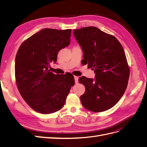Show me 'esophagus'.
I'll return each mask as SVG.
<instances>
[{"label": "esophagus", "mask_w": 147, "mask_h": 147, "mask_svg": "<svg viewBox=\"0 0 147 147\" xmlns=\"http://www.w3.org/2000/svg\"><path fill=\"white\" fill-rule=\"evenodd\" d=\"M74 78H75V83H78V77L77 76H74Z\"/></svg>", "instance_id": "1"}]
</instances>
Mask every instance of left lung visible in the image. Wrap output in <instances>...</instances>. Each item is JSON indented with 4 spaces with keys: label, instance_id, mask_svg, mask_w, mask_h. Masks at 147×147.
<instances>
[{
    "label": "left lung",
    "instance_id": "left-lung-1",
    "mask_svg": "<svg viewBox=\"0 0 147 147\" xmlns=\"http://www.w3.org/2000/svg\"><path fill=\"white\" fill-rule=\"evenodd\" d=\"M73 33L82 48V64L96 74L94 80L79 77L80 83L85 86L82 104L93 112L107 110L121 99L127 86L130 70L123 48L113 35L94 26Z\"/></svg>",
    "mask_w": 147,
    "mask_h": 147
}]
</instances>
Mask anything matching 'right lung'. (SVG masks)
Here are the masks:
<instances>
[{
	"label": "right lung",
	"instance_id": "obj_1",
	"mask_svg": "<svg viewBox=\"0 0 147 147\" xmlns=\"http://www.w3.org/2000/svg\"><path fill=\"white\" fill-rule=\"evenodd\" d=\"M71 29L46 28L24 41L15 58V80L21 96L30 107L42 114L55 113L63 107L73 75L55 74L49 68L56 63L61 49L69 45Z\"/></svg>",
	"mask_w": 147,
	"mask_h": 147
}]
</instances>
